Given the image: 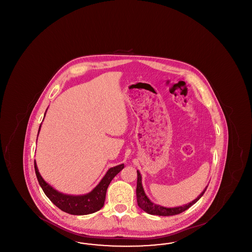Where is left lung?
Listing matches in <instances>:
<instances>
[{"label":"left lung","instance_id":"8db88e82","mask_svg":"<svg viewBox=\"0 0 252 252\" xmlns=\"http://www.w3.org/2000/svg\"><path fill=\"white\" fill-rule=\"evenodd\" d=\"M137 176H138V180H137V189H136V195H137V202L138 206L144 211L145 213L149 214V215H153V216H175V215H179L183 213L184 211L188 210L191 206L193 204L196 203L201 196L203 195L204 192L206 191L208 185L206 186V188L204 189L203 192H200V194L191 201L190 203L185 204L183 206H178V207H163L158 204L153 203L148 196L146 195V193L144 192V187H143V183H142V175L139 171H137Z\"/></svg>","mask_w":252,"mask_h":252}]
</instances>
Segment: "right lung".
I'll list each match as a JSON object with an SVG mask.
<instances>
[{"label":"right lung","instance_id":"1","mask_svg":"<svg viewBox=\"0 0 252 252\" xmlns=\"http://www.w3.org/2000/svg\"><path fill=\"white\" fill-rule=\"evenodd\" d=\"M46 111H45V114H46ZM40 127H41V124L38 128L37 136L40 130ZM124 167H125L124 164H120L114 167L109 168L106 175L93 189V191L85 194L73 195V194H67V193L59 192L43 180V178L38 172L36 160H35L36 179L38 180V183L44 193L46 194V196L58 208H60L61 211L73 216H85V215H90L99 211L105 203L106 192L110 181L113 180V178Z\"/></svg>","mask_w":252,"mask_h":252}]
</instances>
